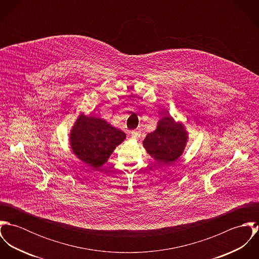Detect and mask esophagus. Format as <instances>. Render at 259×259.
Instances as JSON below:
<instances>
[{
	"label": "esophagus",
	"mask_w": 259,
	"mask_h": 259,
	"mask_svg": "<svg viewBox=\"0 0 259 259\" xmlns=\"http://www.w3.org/2000/svg\"><path fill=\"white\" fill-rule=\"evenodd\" d=\"M131 134H132V139H135V140H137L141 137V133L139 131H133Z\"/></svg>",
	"instance_id": "1"
}]
</instances>
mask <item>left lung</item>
<instances>
[{
    "label": "left lung",
    "mask_w": 259,
    "mask_h": 259,
    "mask_svg": "<svg viewBox=\"0 0 259 259\" xmlns=\"http://www.w3.org/2000/svg\"><path fill=\"white\" fill-rule=\"evenodd\" d=\"M188 142V132L182 121L164 115L157 121L156 128L143 142L148 154L158 163L170 164L181 157Z\"/></svg>",
    "instance_id": "8db88e82"
}]
</instances>
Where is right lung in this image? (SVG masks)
Masks as SVG:
<instances>
[{"label":"right lung","instance_id":"obj_1","mask_svg":"<svg viewBox=\"0 0 259 259\" xmlns=\"http://www.w3.org/2000/svg\"><path fill=\"white\" fill-rule=\"evenodd\" d=\"M125 134L104 118L81 112L70 132L69 142L74 155L84 163L98 168L104 165Z\"/></svg>","mask_w":259,"mask_h":259}]
</instances>
